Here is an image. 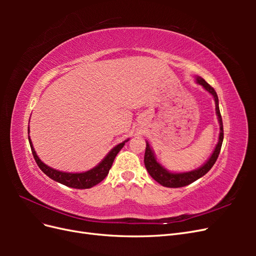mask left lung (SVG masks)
<instances>
[{
  "label": "left lung",
  "mask_w": 256,
  "mask_h": 256,
  "mask_svg": "<svg viewBox=\"0 0 256 256\" xmlns=\"http://www.w3.org/2000/svg\"><path fill=\"white\" fill-rule=\"evenodd\" d=\"M196 82L200 85H202V86L209 92V94L212 95V97L214 99L216 114V116H218V120L220 124L219 141H218V144L216 145V148H214V152L212 154L210 158H209L202 166L196 168V170H193V171L184 172V173L168 172V170H166L157 161L156 157H154V152L150 148V144L146 142V150H145V154H144L145 168L147 170V172L150 173V175L154 178V180L157 182H159L160 184L164 186V187L180 188V187H184V186H188V184H192L193 182L198 180V178L204 176L209 171V170L212 168V166L216 164V159H218L220 150H221V146H222V142H223V122H222V118H221L220 109H219L218 95H216V92L214 90V88H212L210 85H209L203 78H200V76H196Z\"/></svg>",
  "instance_id": "8db88e82"
}]
</instances>
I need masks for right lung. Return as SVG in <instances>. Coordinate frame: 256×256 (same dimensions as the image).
<instances>
[{
  "instance_id": "obj_1",
  "label": "right lung",
  "mask_w": 256,
  "mask_h": 256,
  "mask_svg": "<svg viewBox=\"0 0 256 256\" xmlns=\"http://www.w3.org/2000/svg\"><path fill=\"white\" fill-rule=\"evenodd\" d=\"M28 132H30V128L28 129ZM128 141L129 138L126 141H124L122 143L116 145L115 147H113V148L110 150V152L104 157V159L100 162L98 166L90 170V171L83 172V173H67V172L58 171V170H54L48 166L47 164H44V162L38 158L37 154L33 147L32 141H30V138L28 136V142L30 145V150H32L34 159L42 171L46 175L49 176L51 180H56L62 184H65L67 187L74 188V189H88V188L94 187V186H96L100 182H102L106 178V176L109 174V171L113 164V161L116 157V154H118V152L122 148L124 145H125V143Z\"/></svg>"
}]
</instances>
